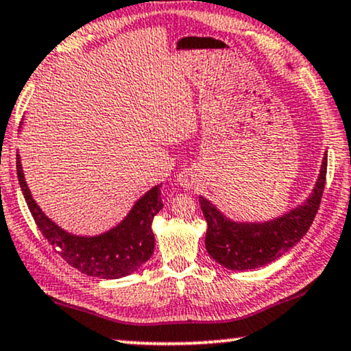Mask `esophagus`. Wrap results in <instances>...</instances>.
<instances>
[{
	"mask_svg": "<svg viewBox=\"0 0 351 351\" xmlns=\"http://www.w3.org/2000/svg\"><path fill=\"white\" fill-rule=\"evenodd\" d=\"M178 184L181 188H193V186H196V183L199 181V175L196 170H193V168H186L178 175Z\"/></svg>",
	"mask_w": 351,
	"mask_h": 351,
	"instance_id": "obj_1",
	"label": "esophagus"
}]
</instances>
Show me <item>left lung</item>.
<instances>
[{
  "mask_svg": "<svg viewBox=\"0 0 351 351\" xmlns=\"http://www.w3.org/2000/svg\"><path fill=\"white\" fill-rule=\"evenodd\" d=\"M327 173V152L314 189L300 206L265 221L233 220L215 204L199 196L207 221L206 250L212 259L230 270L264 267L290 251L308 233L321 204Z\"/></svg>",
  "mask_w": 351,
  "mask_h": 351,
  "instance_id": "8db88e82",
  "label": "left lung"
}]
</instances>
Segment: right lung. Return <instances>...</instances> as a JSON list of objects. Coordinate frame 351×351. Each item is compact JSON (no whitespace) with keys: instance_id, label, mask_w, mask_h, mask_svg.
I'll use <instances>...</instances> for the list:
<instances>
[{"instance_id":"1","label":"right lung","mask_w":351,"mask_h":351,"mask_svg":"<svg viewBox=\"0 0 351 351\" xmlns=\"http://www.w3.org/2000/svg\"><path fill=\"white\" fill-rule=\"evenodd\" d=\"M16 168L22 194L35 223L55 251L56 247H60V251L56 252L74 269L90 277L121 278L134 274L152 257L155 247L152 221L163 207L160 197L162 184H155L137 199L126 217L114 227L104 233L84 237L66 232L47 217L35 202L25 181L19 154Z\"/></svg>"}]
</instances>
